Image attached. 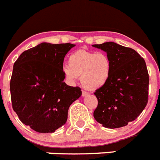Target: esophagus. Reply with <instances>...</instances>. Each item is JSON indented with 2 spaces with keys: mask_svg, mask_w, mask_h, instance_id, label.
<instances>
[{
  "mask_svg": "<svg viewBox=\"0 0 160 160\" xmlns=\"http://www.w3.org/2000/svg\"><path fill=\"white\" fill-rule=\"evenodd\" d=\"M88 94L89 93L87 92V91H85V90H82V95L83 97H84V96H87Z\"/></svg>",
  "mask_w": 160,
  "mask_h": 160,
  "instance_id": "esophagus-1",
  "label": "esophagus"
}]
</instances>
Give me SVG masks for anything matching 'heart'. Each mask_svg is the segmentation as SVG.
Wrapping results in <instances>:
<instances>
[{
    "label": "heart",
    "instance_id": "b5f03b06",
    "mask_svg": "<svg viewBox=\"0 0 160 160\" xmlns=\"http://www.w3.org/2000/svg\"><path fill=\"white\" fill-rule=\"evenodd\" d=\"M112 64L103 52L78 50L68 58V65L62 67L65 77L70 83L77 81L78 76L83 87L95 90L104 87L111 74Z\"/></svg>",
    "mask_w": 160,
    "mask_h": 160
}]
</instances>
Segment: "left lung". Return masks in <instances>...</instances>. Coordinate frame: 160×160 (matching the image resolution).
Returning <instances> with one entry per match:
<instances>
[{
  "instance_id": "left-lung-1",
  "label": "left lung",
  "mask_w": 160,
  "mask_h": 160,
  "mask_svg": "<svg viewBox=\"0 0 160 160\" xmlns=\"http://www.w3.org/2000/svg\"><path fill=\"white\" fill-rule=\"evenodd\" d=\"M107 52L112 64L104 87L94 93V117L104 128H119L136 119L148 102L149 74L144 59L135 49L112 42L93 45Z\"/></svg>"
}]
</instances>
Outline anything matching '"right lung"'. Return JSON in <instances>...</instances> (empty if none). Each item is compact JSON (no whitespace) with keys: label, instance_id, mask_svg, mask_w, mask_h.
<instances>
[{"label":"right lung","instance_id":"obj_1","mask_svg":"<svg viewBox=\"0 0 160 160\" xmlns=\"http://www.w3.org/2000/svg\"><path fill=\"white\" fill-rule=\"evenodd\" d=\"M75 45L42 42L14 62L10 80L12 107L22 123L52 133L66 122L69 107L82 94L64 82L63 61Z\"/></svg>","mask_w":160,"mask_h":160}]
</instances>
